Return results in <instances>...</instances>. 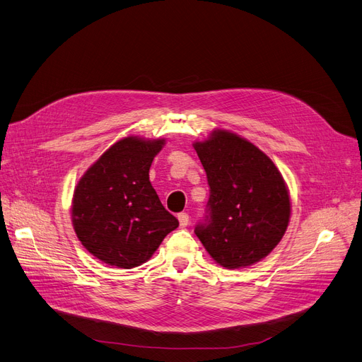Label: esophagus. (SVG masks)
<instances>
[{"label": "esophagus", "mask_w": 362, "mask_h": 362, "mask_svg": "<svg viewBox=\"0 0 362 362\" xmlns=\"http://www.w3.org/2000/svg\"><path fill=\"white\" fill-rule=\"evenodd\" d=\"M177 218H179V223H180V227H182V228H185V227L189 224V215H187L186 212H180V214L177 215Z\"/></svg>", "instance_id": "esophagus-1"}]
</instances>
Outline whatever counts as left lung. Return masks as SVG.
Here are the masks:
<instances>
[{"label":"left lung","mask_w":362,"mask_h":362,"mask_svg":"<svg viewBox=\"0 0 362 362\" xmlns=\"http://www.w3.org/2000/svg\"><path fill=\"white\" fill-rule=\"evenodd\" d=\"M194 148L211 189L209 216L195 230L201 243L227 269L260 262L281 242L291 216L278 167L255 144L226 129H214Z\"/></svg>","instance_id":"1"}]
</instances>
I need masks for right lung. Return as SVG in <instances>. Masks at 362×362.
Segmentation results:
<instances>
[{
    "instance_id": "right-lung-1",
    "label": "right lung",
    "mask_w": 362,
    "mask_h": 362,
    "mask_svg": "<svg viewBox=\"0 0 362 362\" xmlns=\"http://www.w3.org/2000/svg\"><path fill=\"white\" fill-rule=\"evenodd\" d=\"M165 139L128 135L116 141L78 180L71 221L81 245L99 260L131 269L146 263L179 227L150 182Z\"/></svg>"
}]
</instances>
